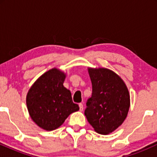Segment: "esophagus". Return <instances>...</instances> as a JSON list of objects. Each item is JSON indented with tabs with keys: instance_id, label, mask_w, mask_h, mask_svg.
<instances>
[{
	"instance_id": "obj_1",
	"label": "esophagus",
	"mask_w": 157,
	"mask_h": 157,
	"mask_svg": "<svg viewBox=\"0 0 157 157\" xmlns=\"http://www.w3.org/2000/svg\"><path fill=\"white\" fill-rule=\"evenodd\" d=\"M79 107H80V111H82L83 110V105H82V103H79Z\"/></svg>"
}]
</instances>
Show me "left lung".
Returning <instances> with one entry per match:
<instances>
[{
    "label": "left lung",
    "mask_w": 157,
    "mask_h": 157,
    "mask_svg": "<svg viewBox=\"0 0 157 157\" xmlns=\"http://www.w3.org/2000/svg\"><path fill=\"white\" fill-rule=\"evenodd\" d=\"M91 97L86 101L85 115L97 133L108 134L122 125L130 106L125 82L107 68H89Z\"/></svg>",
    "instance_id": "obj_1"
}]
</instances>
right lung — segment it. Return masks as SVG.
Listing matches in <instances>:
<instances>
[{"mask_svg": "<svg viewBox=\"0 0 157 157\" xmlns=\"http://www.w3.org/2000/svg\"><path fill=\"white\" fill-rule=\"evenodd\" d=\"M65 77L63 72L52 68L40 77L27 94L31 118L46 131L59 128L70 113L79 110L70 91L63 86Z\"/></svg>", "mask_w": 157, "mask_h": 157, "instance_id": "1", "label": "right lung"}]
</instances>
